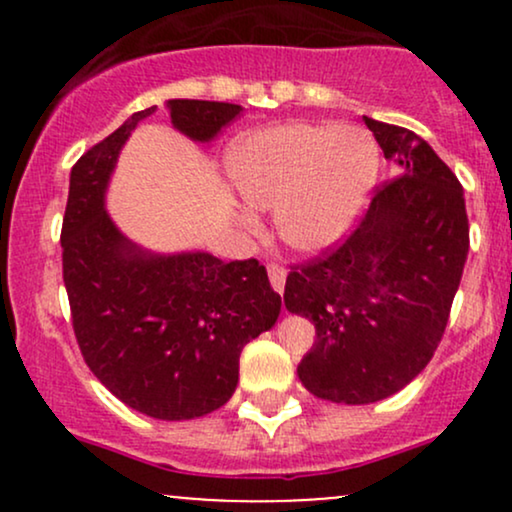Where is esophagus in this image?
<instances>
[{"label":"esophagus","instance_id":"esophagus-1","mask_svg":"<svg viewBox=\"0 0 512 512\" xmlns=\"http://www.w3.org/2000/svg\"><path fill=\"white\" fill-rule=\"evenodd\" d=\"M267 272H269V281H272V289H274L276 293H284V286H286V269L279 267V264H269Z\"/></svg>","mask_w":512,"mask_h":512}]
</instances>
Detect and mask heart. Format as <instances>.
Listing matches in <instances>:
<instances>
[{"label":"heart","instance_id":"b5f03b06","mask_svg":"<svg viewBox=\"0 0 512 512\" xmlns=\"http://www.w3.org/2000/svg\"><path fill=\"white\" fill-rule=\"evenodd\" d=\"M228 175L245 204L274 209L279 238L301 255H322L354 231L378 182L380 151L366 129L286 122L231 144ZM257 228L250 209L238 214Z\"/></svg>","mask_w":512,"mask_h":512}]
</instances>
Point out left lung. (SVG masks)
<instances>
[{"instance_id": "obj_1", "label": "left lung", "mask_w": 512, "mask_h": 512, "mask_svg": "<svg viewBox=\"0 0 512 512\" xmlns=\"http://www.w3.org/2000/svg\"><path fill=\"white\" fill-rule=\"evenodd\" d=\"M395 180L375 190L356 231L286 279L289 313L315 325L298 363L310 395L373 404L407 387L443 339L469 252L464 192L431 144L363 117Z\"/></svg>"}]
</instances>
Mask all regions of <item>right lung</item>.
Masks as SVG:
<instances>
[{
	"label": "right lung",
	"mask_w": 512,
	"mask_h": 512,
	"mask_svg": "<svg viewBox=\"0 0 512 512\" xmlns=\"http://www.w3.org/2000/svg\"><path fill=\"white\" fill-rule=\"evenodd\" d=\"M170 125L209 144L240 105L166 101ZM146 108L88 149L69 175L62 272L76 342L113 395L139 414L187 421L233 397L243 346L272 330L281 296L257 260L221 262L211 252H154L129 240L105 209L122 146Z\"/></svg>",
	"instance_id": "add662e5"
}]
</instances>
